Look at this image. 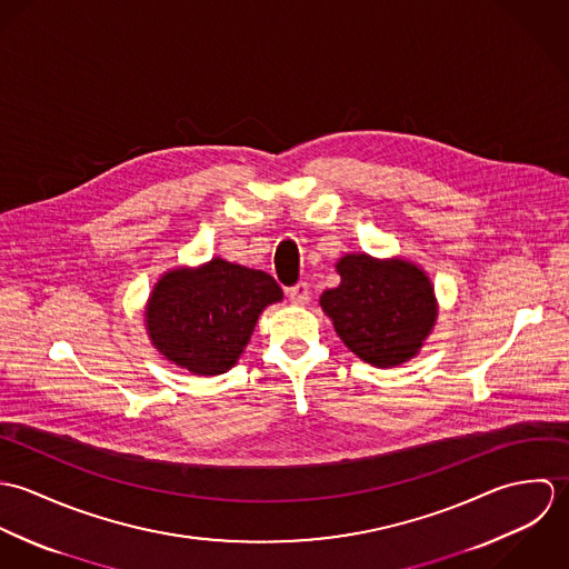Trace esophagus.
I'll return each instance as SVG.
<instances>
[{
	"mask_svg": "<svg viewBox=\"0 0 569 569\" xmlns=\"http://www.w3.org/2000/svg\"><path fill=\"white\" fill-rule=\"evenodd\" d=\"M309 296H311V291H309V284H307V282H298V284H293V287L289 289V298H291L293 305H307V302H309Z\"/></svg>",
	"mask_w": 569,
	"mask_h": 569,
	"instance_id": "obj_1",
	"label": "esophagus"
}]
</instances>
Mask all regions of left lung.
I'll list each match as a JSON object with an SVG mask.
<instances>
[{
	"label": "left lung",
	"mask_w": 569,
	"mask_h": 569,
	"mask_svg": "<svg viewBox=\"0 0 569 569\" xmlns=\"http://www.w3.org/2000/svg\"><path fill=\"white\" fill-rule=\"evenodd\" d=\"M341 284L320 298L341 341L377 368L413 357L436 320L429 278L406 260L350 253L337 262Z\"/></svg>",
	"instance_id": "1"
}]
</instances>
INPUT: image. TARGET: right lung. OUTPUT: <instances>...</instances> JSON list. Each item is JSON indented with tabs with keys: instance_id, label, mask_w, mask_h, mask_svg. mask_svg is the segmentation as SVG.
<instances>
[{
	"instance_id": "obj_1",
	"label": "right lung",
	"mask_w": 569,
	"mask_h": 569,
	"mask_svg": "<svg viewBox=\"0 0 569 569\" xmlns=\"http://www.w3.org/2000/svg\"><path fill=\"white\" fill-rule=\"evenodd\" d=\"M280 298L269 273L214 258L197 271L166 273L147 325L166 359L194 375H221L241 357L260 311Z\"/></svg>"
}]
</instances>
